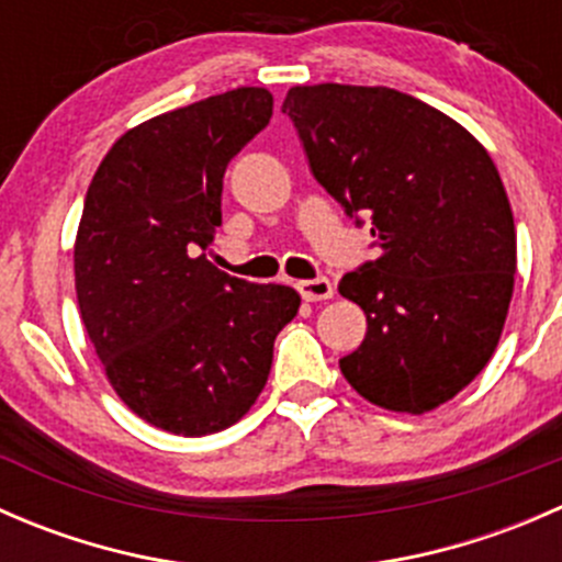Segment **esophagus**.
<instances>
[{
	"mask_svg": "<svg viewBox=\"0 0 562 562\" xmlns=\"http://www.w3.org/2000/svg\"><path fill=\"white\" fill-rule=\"evenodd\" d=\"M299 293H302L304 302H326L334 296V285L326 277H317V280H302L299 282Z\"/></svg>",
	"mask_w": 562,
	"mask_h": 562,
	"instance_id": "esophagus-1",
	"label": "esophagus"
}]
</instances>
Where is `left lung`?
<instances>
[{"label":"left lung","instance_id":"obj_1","mask_svg":"<svg viewBox=\"0 0 562 562\" xmlns=\"http://www.w3.org/2000/svg\"><path fill=\"white\" fill-rule=\"evenodd\" d=\"M282 111L315 179L348 214L370 212L381 247L337 285L367 315L345 381L383 411H435L484 370L512 304L517 231L490 151L389 87H293Z\"/></svg>","mask_w":562,"mask_h":562}]
</instances>
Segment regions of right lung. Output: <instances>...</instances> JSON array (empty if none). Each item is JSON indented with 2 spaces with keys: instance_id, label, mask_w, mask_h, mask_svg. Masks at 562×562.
I'll return each instance as SVG.
<instances>
[{
  "instance_id": "1",
  "label": "right lung",
  "mask_w": 562,
  "mask_h": 562,
  "mask_svg": "<svg viewBox=\"0 0 562 562\" xmlns=\"http://www.w3.org/2000/svg\"><path fill=\"white\" fill-rule=\"evenodd\" d=\"M263 87H239L127 130L89 184L72 269L83 328L119 400L184 438L247 416L274 339L299 313L288 285H255L198 249L223 223L231 157L271 119Z\"/></svg>"
}]
</instances>
